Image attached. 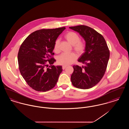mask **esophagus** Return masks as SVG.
<instances>
[{
    "mask_svg": "<svg viewBox=\"0 0 129 129\" xmlns=\"http://www.w3.org/2000/svg\"><path fill=\"white\" fill-rule=\"evenodd\" d=\"M67 67V66H65V65H64V66H62V69L63 70H64Z\"/></svg>",
    "mask_w": 129,
    "mask_h": 129,
    "instance_id": "34e87169",
    "label": "esophagus"
}]
</instances>
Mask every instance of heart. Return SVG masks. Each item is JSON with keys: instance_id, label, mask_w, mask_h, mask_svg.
<instances>
[{"instance_id": "1", "label": "heart", "mask_w": 129, "mask_h": 129, "mask_svg": "<svg viewBox=\"0 0 129 129\" xmlns=\"http://www.w3.org/2000/svg\"><path fill=\"white\" fill-rule=\"evenodd\" d=\"M64 38L73 46V49L78 55H81L84 52L86 44L83 41L80 40V37L77 34L73 31H69L65 34ZM59 45L60 40L57 39L55 41L54 45V51L55 53H57L59 52ZM76 58L77 56L74 53H62L57 57V62L59 65L66 66L72 64Z\"/></svg>"}]
</instances>
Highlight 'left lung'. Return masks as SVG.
Segmentation results:
<instances>
[{
	"label": "left lung",
	"instance_id": "8db88e82",
	"mask_svg": "<svg viewBox=\"0 0 129 129\" xmlns=\"http://www.w3.org/2000/svg\"><path fill=\"white\" fill-rule=\"evenodd\" d=\"M78 32L86 42L85 52L78 61L83 66H73L71 77L73 85L80 89H89L102 79L106 70L110 52L104 37L92 28L84 25L70 27Z\"/></svg>",
	"mask_w": 129,
	"mask_h": 129
}]
</instances>
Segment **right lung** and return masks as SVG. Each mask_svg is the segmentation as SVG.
Listing matches in <instances>:
<instances>
[{
    "label": "right lung",
    "instance_id": "add662e5",
    "mask_svg": "<svg viewBox=\"0 0 129 129\" xmlns=\"http://www.w3.org/2000/svg\"><path fill=\"white\" fill-rule=\"evenodd\" d=\"M65 27L42 29L33 32L22 43L18 54L19 69L28 85L38 91L45 92L55 86L61 66L52 65L54 45ZM48 63L50 66L48 68Z\"/></svg>",
    "mask_w": 129,
    "mask_h": 129
}]
</instances>
